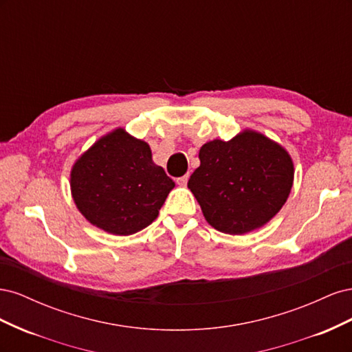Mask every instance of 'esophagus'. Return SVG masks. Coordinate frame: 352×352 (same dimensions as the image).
Returning <instances> with one entry per match:
<instances>
[{"instance_id": "esophagus-1", "label": "esophagus", "mask_w": 352, "mask_h": 352, "mask_svg": "<svg viewBox=\"0 0 352 352\" xmlns=\"http://www.w3.org/2000/svg\"><path fill=\"white\" fill-rule=\"evenodd\" d=\"M188 179H189V175H185V176H182V177H177L176 184L180 185V186H185V185L188 184Z\"/></svg>"}]
</instances>
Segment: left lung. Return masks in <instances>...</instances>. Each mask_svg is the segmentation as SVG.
Instances as JSON below:
<instances>
[{"label":"left lung","instance_id":"obj_1","mask_svg":"<svg viewBox=\"0 0 352 352\" xmlns=\"http://www.w3.org/2000/svg\"><path fill=\"white\" fill-rule=\"evenodd\" d=\"M199 167L190 175L206 220L229 235L265 225L286 202L294 182L292 160L280 145L247 131L232 141L201 146Z\"/></svg>","mask_w":352,"mask_h":352}]
</instances>
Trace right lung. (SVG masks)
I'll use <instances>...</instances> for the list:
<instances>
[{"instance_id":"add662e5","label":"right lung","mask_w":352,"mask_h":352,"mask_svg":"<svg viewBox=\"0 0 352 352\" xmlns=\"http://www.w3.org/2000/svg\"><path fill=\"white\" fill-rule=\"evenodd\" d=\"M70 185L79 211L92 225L132 235L157 219L175 182L154 164L150 145L117 129L78 160Z\"/></svg>"}]
</instances>
